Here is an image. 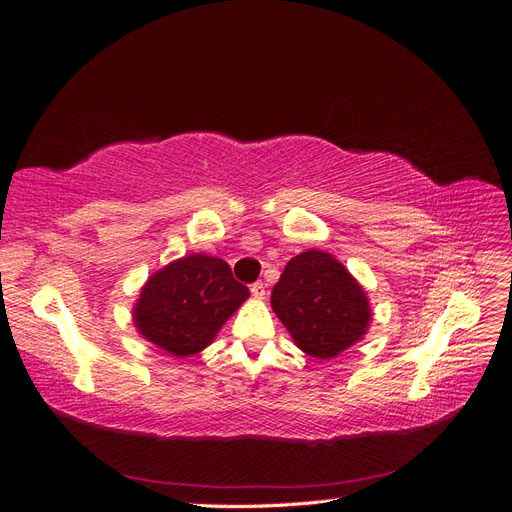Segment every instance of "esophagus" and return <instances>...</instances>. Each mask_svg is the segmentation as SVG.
Wrapping results in <instances>:
<instances>
[{
  "instance_id": "esophagus-1",
  "label": "esophagus",
  "mask_w": 512,
  "mask_h": 512,
  "mask_svg": "<svg viewBox=\"0 0 512 512\" xmlns=\"http://www.w3.org/2000/svg\"><path fill=\"white\" fill-rule=\"evenodd\" d=\"M252 297H256V299H265V294H267V288H265V284L262 282H256V284H252Z\"/></svg>"
}]
</instances>
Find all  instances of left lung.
Listing matches in <instances>:
<instances>
[{
  "mask_svg": "<svg viewBox=\"0 0 512 512\" xmlns=\"http://www.w3.org/2000/svg\"><path fill=\"white\" fill-rule=\"evenodd\" d=\"M271 305L294 344L322 361L359 342L371 320L363 288L342 262L320 250L288 262L273 286Z\"/></svg>",
  "mask_w": 512,
  "mask_h": 512,
  "instance_id": "obj_1",
  "label": "left lung"
}]
</instances>
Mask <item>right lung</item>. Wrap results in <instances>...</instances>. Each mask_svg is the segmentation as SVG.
<instances>
[{
	"mask_svg": "<svg viewBox=\"0 0 512 512\" xmlns=\"http://www.w3.org/2000/svg\"><path fill=\"white\" fill-rule=\"evenodd\" d=\"M250 297L222 258L192 254L149 277L134 307L145 339L173 356H192L211 344L222 324Z\"/></svg>",
	"mask_w": 512,
	"mask_h": 512,
	"instance_id": "right-lung-1",
	"label": "right lung"
}]
</instances>
